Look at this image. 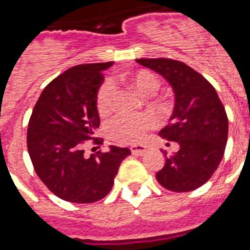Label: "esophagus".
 I'll use <instances>...</instances> for the list:
<instances>
[{"label": "esophagus", "mask_w": 250, "mask_h": 250, "mask_svg": "<svg viewBox=\"0 0 250 250\" xmlns=\"http://www.w3.org/2000/svg\"><path fill=\"white\" fill-rule=\"evenodd\" d=\"M146 149L148 148H146L145 145H132V146H131V153L135 154V156H143V154L146 152Z\"/></svg>", "instance_id": "esophagus-1"}]
</instances>
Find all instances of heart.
Here are the masks:
<instances>
[{
	"instance_id": "heart-1",
	"label": "heart",
	"mask_w": 250,
	"mask_h": 250,
	"mask_svg": "<svg viewBox=\"0 0 250 250\" xmlns=\"http://www.w3.org/2000/svg\"><path fill=\"white\" fill-rule=\"evenodd\" d=\"M127 82L139 92V93L149 96L158 90L161 83L158 76L149 70H139L127 75ZM114 100V85L110 80H106L102 84L97 93V110L100 114H106L111 109ZM154 125V119L149 115L141 117H117L110 122L107 125L109 135L114 140L123 144L136 143L149 128Z\"/></svg>"
}]
</instances>
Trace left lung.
Masks as SVG:
<instances>
[{"mask_svg":"<svg viewBox=\"0 0 250 250\" xmlns=\"http://www.w3.org/2000/svg\"><path fill=\"white\" fill-rule=\"evenodd\" d=\"M137 63L152 68L175 92L174 113L160 135L179 145L166 156L157 172L161 186L172 192H190L204 186L221 164L229 137V119L217 90L184 62L170 58H140ZM170 145V144H167Z\"/></svg>","mask_w":250,"mask_h":250,"instance_id":"8db88e82","label":"left lung"}]
</instances>
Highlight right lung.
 <instances>
[{
    "mask_svg": "<svg viewBox=\"0 0 250 250\" xmlns=\"http://www.w3.org/2000/svg\"><path fill=\"white\" fill-rule=\"evenodd\" d=\"M113 62L78 64L45 86L33 107L27 129V148L33 168L50 192L64 201L90 204L109 193L128 148L110 146L86 157V140L100 127L97 92L102 71Z\"/></svg>",
    "mask_w": 250,
    "mask_h": 250,
    "instance_id": "obj_1",
    "label": "right lung"
}]
</instances>
